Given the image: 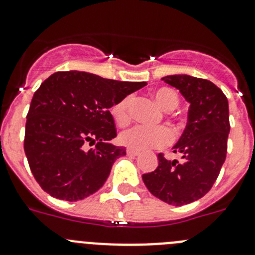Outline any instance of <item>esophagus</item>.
Instances as JSON below:
<instances>
[{
  "label": "esophagus",
  "instance_id": "esophagus-1",
  "mask_svg": "<svg viewBox=\"0 0 255 255\" xmlns=\"http://www.w3.org/2000/svg\"><path fill=\"white\" fill-rule=\"evenodd\" d=\"M126 152H128V154L129 155H139L140 154V152H139V150H136V149H131V148H128V149H126Z\"/></svg>",
  "mask_w": 255,
  "mask_h": 255
}]
</instances>
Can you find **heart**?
Wrapping results in <instances>:
<instances>
[{"instance_id":"b5f03b06","label":"heart","mask_w":255,"mask_h":255,"mask_svg":"<svg viewBox=\"0 0 255 255\" xmlns=\"http://www.w3.org/2000/svg\"><path fill=\"white\" fill-rule=\"evenodd\" d=\"M155 102L163 111H172L179 106V96L170 88H158L153 92ZM131 97H125L111 108V114L119 125H126L130 120L129 107ZM172 139L170 130L164 126L149 128L144 125H134L124 130L119 136V140L125 147L131 149L143 150L149 148H159L168 144Z\"/></svg>"}]
</instances>
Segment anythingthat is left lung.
<instances>
[{"label":"left lung","mask_w":255,"mask_h":255,"mask_svg":"<svg viewBox=\"0 0 255 255\" xmlns=\"http://www.w3.org/2000/svg\"><path fill=\"white\" fill-rule=\"evenodd\" d=\"M162 80L180 91L190 105L185 130L172 147L181 161L159 153L158 167L144 173L143 181L150 194L179 207L204 197L218 177L227 153L229 102L224 92L206 79L180 74Z\"/></svg>","instance_id":"8db88e82"}]
</instances>
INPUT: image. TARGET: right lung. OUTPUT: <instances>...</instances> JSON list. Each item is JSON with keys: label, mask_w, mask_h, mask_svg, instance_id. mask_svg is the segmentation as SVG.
<instances>
[{"label": "right lung", "mask_w": 255, "mask_h": 255, "mask_svg": "<svg viewBox=\"0 0 255 255\" xmlns=\"http://www.w3.org/2000/svg\"><path fill=\"white\" fill-rule=\"evenodd\" d=\"M145 82H119L84 71H58L33 96L24 150L40 188L76 202L100 190L114 162L126 154L116 138L110 108Z\"/></svg>", "instance_id": "add662e5"}]
</instances>
